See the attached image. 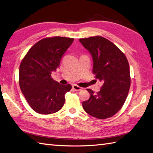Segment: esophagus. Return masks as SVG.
<instances>
[{
	"mask_svg": "<svg viewBox=\"0 0 153 153\" xmlns=\"http://www.w3.org/2000/svg\"><path fill=\"white\" fill-rule=\"evenodd\" d=\"M72 88H73L75 91H80L82 90V88L79 87V86L77 85L76 84H74L73 85H72Z\"/></svg>",
	"mask_w": 153,
	"mask_h": 153,
	"instance_id": "1",
	"label": "esophagus"
}]
</instances>
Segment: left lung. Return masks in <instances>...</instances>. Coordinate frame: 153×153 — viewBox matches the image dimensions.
I'll list each match as a JSON object with an SVG mask.
<instances>
[{
    "mask_svg": "<svg viewBox=\"0 0 153 153\" xmlns=\"http://www.w3.org/2000/svg\"><path fill=\"white\" fill-rule=\"evenodd\" d=\"M79 41L91 55L93 74L103 84L96 94L87 89L90 98L83 102V108L96 118L112 117L123 107L129 91L130 76L128 60L114 44L100 36L79 39Z\"/></svg>",
    "mask_w": 153,
    "mask_h": 153,
    "instance_id": "obj_1",
    "label": "left lung"
}]
</instances>
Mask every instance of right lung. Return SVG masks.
<instances>
[{
    "label": "right lung",
    "mask_w": 153,
    "mask_h": 153,
    "mask_svg": "<svg viewBox=\"0 0 153 153\" xmlns=\"http://www.w3.org/2000/svg\"><path fill=\"white\" fill-rule=\"evenodd\" d=\"M74 39L48 37L35 43L22 60L19 85L30 108L41 114H50L62 109L70 84L62 85L51 75L59 67L63 55Z\"/></svg>",
    "instance_id": "right-lung-1"
}]
</instances>
